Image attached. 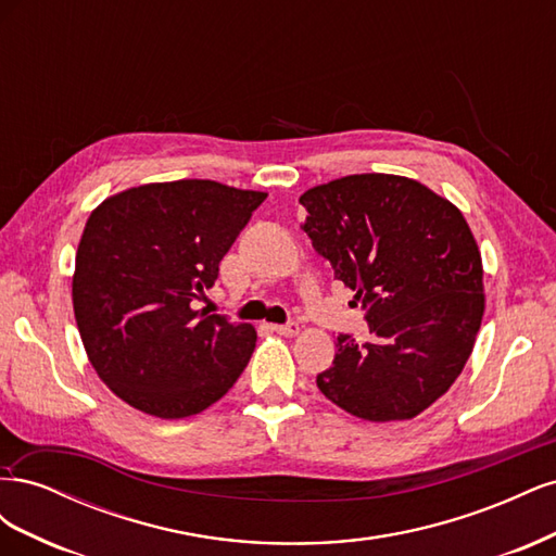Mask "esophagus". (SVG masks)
Instances as JSON below:
<instances>
[{"label":"esophagus","instance_id":"obj_1","mask_svg":"<svg viewBox=\"0 0 556 556\" xmlns=\"http://www.w3.org/2000/svg\"><path fill=\"white\" fill-rule=\"evenodd\" d=\"M276 333L280 336H296L299 333V325L296 323H288V325H274L271 327Z\"/></svg>","mask_w":556,"mask_h":556}]
</instances>
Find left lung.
I'll list each match as a JSON object with an SVG mask.
<instances>
[{
	"mask_svg": "<svg viewBox=\"0 0 556 556\" xmlns=\"http://www.w3.org/2000/svg\"><path fill=\"white\" fill-rule=\"evenodd\" d=\"M301 225L366 308L371 341L339 333L317 387L368 422L410 419L459 378L484 313L482 257L462 211L427 185L355 174L299 197Z\"/></svg>",
	"mask_w": 556,
	"mask_h": 556,
	"instance_id": "left-lung-1",
	"label": "left lung"
}]
</instances>
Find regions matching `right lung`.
<instances>
[{"label": "right lung", "instance_id": "1", "mask_svg": "<svg viewBox=\"0 0 556 556\" xmlns=\"http://www.w3.org/2000/svg\"><path fill=\"white\" fill-rule=\"evenodd\" d=\"M266 192L215 180L148 182L99 204L72 282L83 348L131 408L190 417L220 401L255 350L252 325L194 311Z\"/></svg>", "mask_w": 556, "mask_h": 556}]
</instances>
